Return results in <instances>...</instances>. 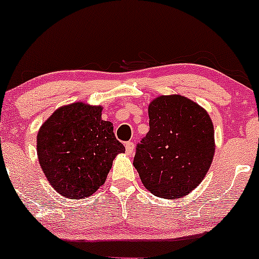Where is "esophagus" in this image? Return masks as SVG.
Returning a JSON list of instances; mask_svg holds the SVG:
<instances>
[{
  "instance_id": "obj_1",
  "label": "esophagus",
  "mask_w": 259,
  "mask_h": 259,
  "mask_svg": "<svg viewBox=\"0 0 259 259\" xmlns=\"http://www.w3.org/2000/svg\"><path fill=\"white\" fill-rule=\"evenodd\" d=\"M134 144L133 142H126L125 144V151H126V153L127 154H132L133 152H134Z\"/></svg>"
}]
</instances>
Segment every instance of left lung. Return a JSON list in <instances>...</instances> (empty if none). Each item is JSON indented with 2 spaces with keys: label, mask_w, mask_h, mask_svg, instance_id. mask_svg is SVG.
<instances>
[{
  "label": "left lung",
  "mask_w": 259,
  "mask_h": 259,
  "mask_svg": "<svg viewBox=\"0 0 259 259\" xmlns=\"http://www.w3.org/2000/svg\"><path fill=\"white\" fill-rule=\"evenodd\" d=\"M150 132L134 157L144 186L174 200L195 190L215 152L214 126L200 105L181 95H163L148 105Z\"/></svg>",
  "instance_id": "obj_1"
}]
</instances>
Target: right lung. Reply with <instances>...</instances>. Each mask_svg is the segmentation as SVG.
<instances>
[{
    "label": "right lung",
    "instance_id": "right-lung-1",
    "mask_svg": "<svg viewBox=\"0 0 259 259\" xmlns=\"http://www.w3.org/2000/svg\"><path fill=\"white\" fill-rule=\"evenodd\" d=\"M102 106H62L37 133L36 151L45 177L59 195L79 200L105 184L113 159L125 147L115 139Z\"/></svg>",
    "mask_w": 259,
    "mask_h": 259
}]
</instances>
